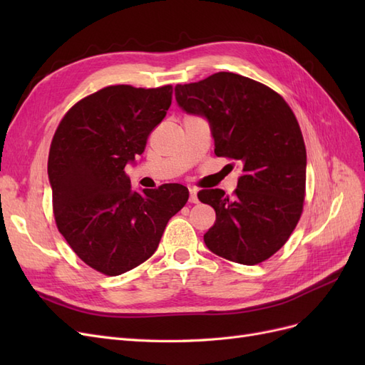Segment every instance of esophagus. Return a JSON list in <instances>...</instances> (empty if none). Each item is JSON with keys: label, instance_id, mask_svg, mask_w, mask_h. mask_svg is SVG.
<instances>
[{"label": "esophagus", "instance_id": "esophagus-1", "mask_svg": "<svg viewBox=\"0 0 365 365\" xmlns=\"http://www.w3.org/2000/svg\"><path fill=\"white\" fill-rule=\"evenodd\" d=\"M189 201L193 202V204L197 202V190H196V189H190V197H189Z\"/></svg>", "mask_w": 365, "mask_h": 365}]
</instances>
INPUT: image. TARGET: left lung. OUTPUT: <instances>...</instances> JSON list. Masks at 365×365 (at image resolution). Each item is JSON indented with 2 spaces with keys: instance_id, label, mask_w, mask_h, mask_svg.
I'll use <instances>...</instances> for the list:
<instances>
[{
  "instance_id": "obj_1",
  "label": "left lung",
  "mask_w": 365,
  "mask_h": 365,
  "mask_svg": "<svg viewBox=\"0 0 365 365\" xmlns=\"http://www.w3.org/2000/svg\"><path fill=\"white\" fill-rule=\"evenodd\" d=\"M175 98L184 113L208 121L216 155L242 169L233 196L197 193L216 212L207 248L242 264L269 259L289 239L304 201L306 148L292 109L271 88L227 71L176 85Z\"/></svg>"
}]
</instances>
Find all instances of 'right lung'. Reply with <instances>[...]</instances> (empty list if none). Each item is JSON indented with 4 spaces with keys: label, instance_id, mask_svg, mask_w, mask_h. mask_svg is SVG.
Listing matches in <instances>:
<instances>
[{
    "label": "right lung",
    "instance_id": "add662e5",
    "mask_svg": "<svg viewBox=\"0 0 365 365\" xmlns=\"http://www.w3.org/2000/svg\"><path fill=\"white\" fill-rule=\"evenodd\" d=\"M172 86H106L65 114L51 141L48 180L61 235L88 267L134 269L157 251L169 219L189 200L181 184L134 190L125 173L168 114Z\"/></svg>",
    "mask_w": 365,
    "mask_h": 365
}]
</instances>
